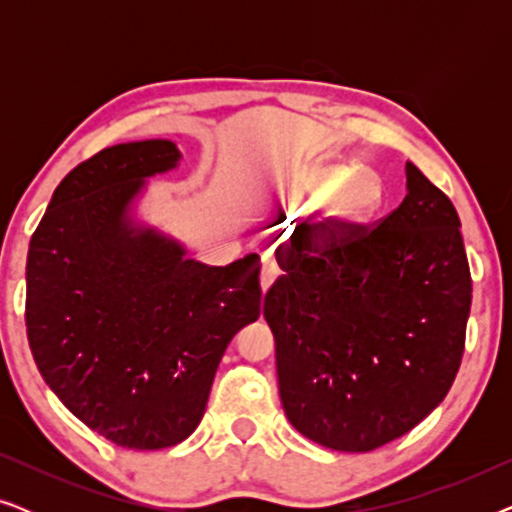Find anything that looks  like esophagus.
<instances>
[{
    "label": "esophagus",
    "mask_w": 512,
    "mask_h": 512,
    "mask_svg": "<svg viewBox=\"0 0 512 512\" xmlns=\"http://www.w3.org/2000/svg\"><path fill=\"white\" fill-rule=\"evenodd\" d=\"M277 275H279L277 265L272 261H263V265H261V289H263V293L270 289L272 282L277 279Z\"/></svg>",
    "instance_id": "34e87169"
}]
</instances>
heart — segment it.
Instances as JSON below:
<instances>
[{
	"mask_svg": "<svg viewBox=\"0 0 512 512\" xmlns=\"http://www.w3.org/2000/svg\"><path fill=\"white\" fill-rule=\"evenodd\" d=\"M289 198L298 209L321 205L319 233L340 237L373 221L384 207V181L373 167L321 158L291 181Z\"/></svg>",
	"mask_w": 512,
	"mask_h": 512,
	"instance_id": "obj_1",
	"label": "heart"
}]
</instances>
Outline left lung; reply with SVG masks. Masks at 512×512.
<instances>
[{
	"instance_id": "8db88e82",
	"label": "left lung",
	"mask_w": 512,
	"mask_h": 512,
	"mask_svg": "<svg viewBox=\"0 0 512 512\" xmlns=\"http://www.w3.org/2000/svg\"><path fill=\"white\" fill-rule=\"evenodd\" d=\"M375 228L277 254L265 293L289 422L338 452H370L422 422L464 356L471 272L450 198L415 165Z\"/></svg>"
}]
</instances>
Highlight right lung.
<instances>
[{
	"label": "right lung",
	"instance_id": "add662e5",
	"mask_svg": "<svg viewBox=\"0 0 512 512\" xmlns=\"http://www.w3.org/2000/svg\"><path fill=\"white\" fill-rule=\"evenodd\" d=\"M170 139L109 146L55 188L27 251V340L53 394L128 450L186 440L228 342L261 314L256 254L214 268L135 219Z\"/></svg>",
	"mask_w": 512,
	"mask_h": 512
}]
</instances>
